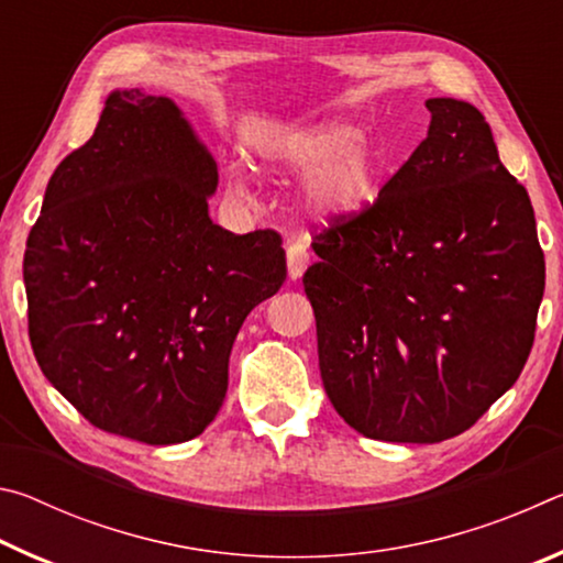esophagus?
Masks as SVG:
<instances>
[{
  "mask_svg": "<svg viewBox=\"0 0 563 563\" xmlns=\"http://www.w3.org/2000/svg\"><path fill=\"white\" fill-rule=\"evenodd\" d=\"M285 258H288V275L292 280L302 278L305 268L310 265V251H308V243L305 241H295L288 245V251H285Z\"/></svg>",
  "mask_w": 563,
  "mask_h": 563,
  "instance_id": "obj_1",
  "label": "esophagus"
}]
</instances>
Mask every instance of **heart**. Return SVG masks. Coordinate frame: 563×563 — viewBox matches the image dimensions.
Here are the masks:
<instances>
[{
    "mask_svg": "<svg viewBox=\"0 0 563 563\" xmlns=\"http://www.w3.org/2000/svg\"><path fill=\"white\" fill-rule=\"evenodd\" d=\"M263 164L290 176L316 174L302 190V206L316 221H342L375 201L383 158L357 141L347 121H322L290 131L263 148Z\"/></svg>",
    "mask_w": 563,
    "mask_h": 563,
    "instance_id": "1",
    "label": "heart"
}]
</instances>
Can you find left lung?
Wrapping results in <instances>:
<instances>
[{"instance_id":"left-lung-1","label":"left lung","mask_w":563,"mask_h":563,"mask_svg":"<svg viewBox=\"0 0 563 563\" xmlns=\"http://www.w3.org/2000/svg\"><path fill=\"white\" fill-rule=\"evenodd\" d=\"M427 139L302 275L332 407L369 440L432 444L517 383L544 298L527 188L479 109L427 99Z\"/></svg>"}]
</instances>
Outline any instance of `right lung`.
Wrapping results in <instances>:
<instances>
[{"label":"right lung","mask_w":563,"mask_h":563,"mask_svg":"<svg viewBox=\"0 0 563 563\" xmlns=\"http://www.w3.org/2000/svg\"><path fill=\"white\" fill-rule=\"evenodd\" d=\"M218 168L174 101L111 91L46 186L24 253L46 379L103 432L178 444L213 422L233 340L285 283L275 231L208 216Z\"/></svg>","instance_id":"add662e5"}]
</instances>
